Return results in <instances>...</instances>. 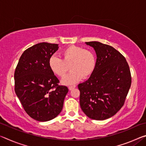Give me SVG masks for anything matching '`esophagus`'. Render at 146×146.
Here are the masks:
<instances>
[{
    "label": "esophagus",
    "mask_w": 146,
    "mask_h": 146,
    "mask_svg": "<svg viewBox=\"0 0 146 146\" xmlns=\"http://www.w3.org/2000/svg\"><path fill=\"white\" fill-rule=\"evenodd\" d=\"M75 87H76L75 86H69L68 88H69V90H73L74 88H75Z\"/></svg>",
    "instance_id": "34e87169"
}]
</instances>
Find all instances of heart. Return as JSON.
Listing matches in <instances>:
<instances>
[{
	"instance_id": "heart-1",
	"label": "heart",
	"mask_w": 146,
	"mask_h": 146,
	"mask_svg": "<svg viewBox=\"0 0 146 146\" xmlns=\"http://www.w3.org/2000/svg\"><path fill=\"white\" fill-rule=\"evenodd\" d=\"M63 60L56 55L49 58V66L53 72L60 77L65 76L70 65L71 72L68 74L62 82L71 85L79 82L82 78H87L93 73L96 66V58L93 52L84 48L70 46L62 51Z\"/></svg>"
}]
</instances>
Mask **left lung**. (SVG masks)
Returning a JSON list of instances; mask_svg holds the SVG:
<instances>
[{
  "label": "left lung",
  "mask_w": 146,
  "mask_h": 146,
  "mask_svg": "<svg viewBox=\"0 0 146 146\" xmlns=\"http://www.w3.org/2000/svg\"><path fill=\"white\" fill-rule=\"evenodd\" d=\"M85 43L95 49L97 60L92 75L78 85L80 106L89 118L104 120L115 115L124 104L131 84L129 67L112 46L97 41Z\"/></svg>",
  "instance_id": "1"
}]
</instances>
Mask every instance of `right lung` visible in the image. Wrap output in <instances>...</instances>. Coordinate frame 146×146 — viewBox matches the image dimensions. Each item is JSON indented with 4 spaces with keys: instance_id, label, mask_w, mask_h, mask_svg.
Returning a JSON list of instances; mask_svg holds the SVG:
<instances>
[{
    "instance_id": "right-lung-1",
    "label": "right lung",
    "mask_w": 146,
    "mask_h": 146,
    "mask_svg": "<svg viewBox=\"0 0 146 146\" xmlns=\"http://www.w3.org/2000/svg\"><path fill=\"white\" fill-rule=\"evenodd\" d=\"M58 44L41 42L24 51L15 71V91L26 112L39 122L60 114L68 88L58 86V79L49 66V58ZM55 89H54V88Z\"/></svg>"
}]
</instances>
